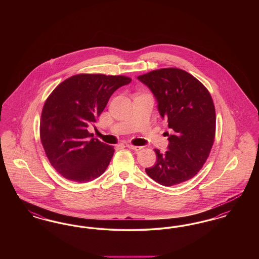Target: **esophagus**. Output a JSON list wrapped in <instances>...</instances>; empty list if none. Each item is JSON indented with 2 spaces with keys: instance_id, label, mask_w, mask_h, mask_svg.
<instances>
[{
  "instance_id": "esophagus-1",
  "label": "esophagus",
  "mask_w": 259,
  "mask_h": 259,
  "mask_svg": "<svg viewBox=\"0 0 259 259\" xmlns=\"http://www.w3.org/2000/svg\"><path fill=\"white\" fill-rule=\"evenodd\" d=\"M126 147L128 148H130V149H133V150H140L141 148H142V147H137V146H133V145H131V144H127L126 145Z\"/></svg>"
}]
</instances>
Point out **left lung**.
<instances>
[{"instance_id": "8db88e82", "label": "left lung", "mask_w": 259, "mask_h": 259, "mask_svg": "<svg viewBox=\"0 0 259 259\" xmlns=\"http://www.w3.org/2000/svg\"><path fill=\"white\" fill-rule=\"evenodd\" d=\"M158 102V111L172 129L168 150L154 149L156 162L146 169L164 186L192 179L209 157L215 137V109L209 90L192 74L164 68L138 76Z\"/></svg>"}]
</instances>
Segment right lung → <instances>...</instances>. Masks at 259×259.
Returning <instances> with one entry per match:
<instances>
[{"instance_id":"add662e5","label":"right lung","mask_w":259,"mask_h":259,"mask_svg":"<svg viewBox=\"0 0 259 259\" xmlns=\"http://www.w3.org/2000/svg\"><path fill=\"white\" fill-rule=\"evenodd\" d=\"M131 80L125 75L74 74L50 93L41 111L40 142L65 179L88 183L106 171L114 148L92 138L87 127L96 122L112 93Z\"/></svg>"}]
</instances>
